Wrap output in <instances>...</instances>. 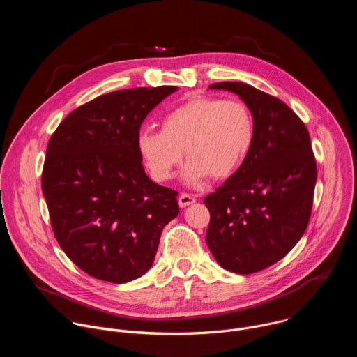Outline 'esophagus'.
<instances>
[{"label": "esophagus", "mask_w": 357, "mask_h": 357, "mask_svg": "<svg viewBox=\"0 0 357 357\" xmlns=\"http://www.w3.org/2000/svg\"><path fill=\"white\" fill-rule=\"evenodd\" d=\"M178 202H179V206L181 208H186L188 205H192V203L196 202V197L192 193H181Z\"/></svg>", "instance_id": "esophagus-1"}]
</instances>
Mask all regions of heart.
I'll use <instances>...</instances> for the list:
<instances>
[{
    "label": "heart",
    "mask_w": 357,
    "mask_h": 357,
    "mask_svg": "<svg viewBox=\"0 0 357 357\" xmlns=\"http://www.w3.org/2000/svg\"><path fill=\"white\" fill-rule=\"evenodd\" d=\"M256 139V120L241 100L193 97L169 110L161 131L142 130L137 138L139 155L158 182L172 176L185 155L183 178L197 185L209 175L231 176L247 160Z\"/></svg>",
    "instance_id": "1"
}]
</instances>
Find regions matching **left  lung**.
<instances>
[{
    "label": "left lung",
    "mask_w": 357,
    "mask_h": 357,
    "mask_svg": "<svg viewBox=\"0 0 357 357\" xmlns=\"http://www.w3.org/2000/svg\"><path fill=\"white\" fill-rule=\"evenodd\" d=\"M209 89L238 94L256 120L244 164L203 203L211 212L206 243L237 274L261 271L292 250L310 223L317 161L303 121L280 98L241 82Z\"/></svg>",
    "instance_id": "obj_1"
}]
</instances>
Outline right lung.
<instances>
[{
	"instance_id": "add662e5",
	"label": "right lung",
	"mask_w": 357,
	"mask_h": 357,
	"mask_svg": "<svg viewBox=\"0 0 357 357\" xmlns=\"http://www.w3.org/2000/svg\"><path fill=\"white\" fill-rule=\"evenodd\" d=\"M175 86L98 96L73 110L46 146L42 192L66 256L86 274L124 284L145 274L178 192L152 182L137 146L148 113Z\"/></svg>"
}]
</instances>
